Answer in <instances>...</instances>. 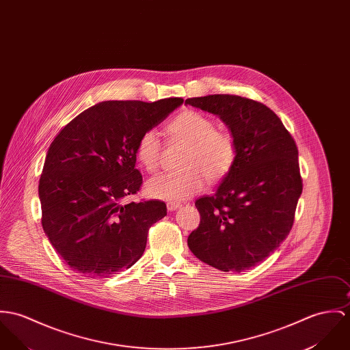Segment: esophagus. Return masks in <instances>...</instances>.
<instances>
[{"instance_id":"34e87169","label":"esophagus","mask_w":350,"mask_h":350,"mask_svg":"<svg viewBox=\"0 0 350 350\" xmlns=\"http://www.w3.org/2000/svg\"><path fill=\"white\" fill-rule=\"evenodd\" d=\"M180 206H182V203H179V202H167V208H168V211H175V210H178Z\"/></svg>"}]
</instances>
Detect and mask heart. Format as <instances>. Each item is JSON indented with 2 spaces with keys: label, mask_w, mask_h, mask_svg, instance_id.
<instances>
[{
  "label": "heart",
  "mask_w": 350,
  "mask_h": 350,
  "mask_svg": "<svg viewBox=\"0 0 350 350\" xmlns=\"http://www.w3.org/2000/svg\"><path fill=\"white\" fill-rule=\"evenodd\" d=\"M168 132L187 143L180 171L155 175L147 182L146 190L152 198L179 202L204 187L207 178L218 180L232 167L237 158V142L227 132L215 129L214 122L196 111H185L170 124ZM136 158L147 171H155L160 163L159 135L147 129L136 144Z\"/></svg>",
  "instance_id": "b5f03b06"
}]
</instances>
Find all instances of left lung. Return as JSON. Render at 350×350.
<instances>
[{
    "mask_svg": "<svg viewBox=\"0 0 350 350\" xmlns=\"http://www.w3.org/2000/svg\"><path fill=\"white\" fill-rule=\"evenodd\" d=\"M186 104L219 116L237 142L235 161L215 193L195 202L200 223L189 247L218 270H249L280 247L293 227L302 193L298 148L281 119L252 98L208 95Z\"/></svg>",
    "mask_w": 350,
    "mask_h": 350,
    "instance_id": "obj_1",
    "label": "left lung"
}]
</instances>
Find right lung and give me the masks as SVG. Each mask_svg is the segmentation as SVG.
<instances>
[{"instance_id": "add662e5", "label": "right lung", "mask_w": 350, "mask_h": 350, "mask_svg": "<svg viewBox=\"0 0 350 350\" xmlns=\"http://www.w3.org/2000/svg\"><path fill=\"white\" fill-rule=\"evenodd\" d=\"M183 98L103 101L69 122L52 142L38 183L42 228L76 273L107 278L144 253L150 227L167 215L161 200L124 203L143 183L135 168L139 137Z\"/></svg>"}]
</instances>
